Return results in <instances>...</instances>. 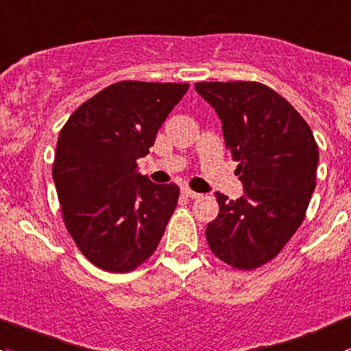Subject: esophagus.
Returning <instances> with one entry per match:
<instances>
[{"instance_id": "34e87169", "label": "esophagus", "mask_w": 351, "mask_h": 351, "mask_svg": "<svg viewBox=\"0 0 351 351\" xmlns=\"http://www.w3.org/2000/svg\"><path fill=\"white\" fill-rule=\"evenodd\" d=\"M182 194L186 197H191V199H197V197H201L199 193H196V191L189 189V187H182Z\"/></svg>"}]
</instances>
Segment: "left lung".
<instances>
[{"label":"left lung","instance_id":"left-lung-1","mask_svg":"<svg viewBox=\"0 0 351 351\" xmlns=\"http://www.w3.org/2000/svg\"><path fill=\"white\" fill-rule=\"evenodd\" d=\"M223 123L243 196L216 193L218 218L206 240L218 258L252 270L279 254L304 219L316 187V140L301 114L260 82H197Z\"/></svg>","mask_w":351,"mask_h":351}]
</instances>
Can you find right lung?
<instances>
[{"label":"right lung","instance_id":"1","mask_svg":"<svg viewBox=\"0 0 351 351\" xmlns=\"http://www.w3.org/2000/svg\"><path fill=\"white\" fill-rule=\"evenodd\" d=\"M189 84L121 81L71 114L57 140L53 182L64 221L86 258L130 272L154 254L179 199V186L154 184L136 160Z\"/></svg>","mask_w":351,"mask_h":351}]
</instances>
